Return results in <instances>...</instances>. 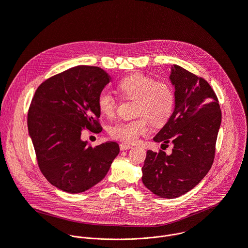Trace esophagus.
Returning a JSON list of instances; mask_svg holds the SVG:
<instances>
[{"mask_svg":"<svg viewBox=\"0 0 248 248\" xmlns=\"http://www.w3.org/2000/svg\"><path fill=\"white\" fill-rule=\"evenodd\" d=\"M132 146L129 145V144H124V143H121L120 144V149L122 151H124V150H128V149H131Z\"/></svg>","mask_w":248,"mask_h":248,"instance_id":"obj_1","label":"esophagus"}]
</instances>
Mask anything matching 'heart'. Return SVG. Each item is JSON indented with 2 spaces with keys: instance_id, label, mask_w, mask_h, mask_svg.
I'll return each instance as SVG.
<instances>
[{
  "instance_id": "heart-1",
  "label": "heart",
  "mask_w": 248,
  "mask_h": 248,
  "mask_svg": "<svg viewBox=\"0 0 248 248\" xmlns=\"http://www.w3.org/2000/svg\"><path fill=\"white\" fill-rule=\"evenodd\" d=\"M118 88L124 98L136 99L135 115L138 118L114 124L111 135L126 143H134L140 135L149 131L150 122L159 126L168 122L172 114L175 94L172 86L141 73H133L120 80ZM97 105L106 117H113L118 108V100L108 91L98 95Z\"/></svg>"
}]
</instances>
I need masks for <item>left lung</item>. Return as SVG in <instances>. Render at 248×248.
Listing matches in <instances>:
<instances>
[{"mask_svg":"<svg viewBox=\"0 0 248 248\" xmlns=\"http://www.w3.org/2000/svg\"><path fill=\"white\" fill-rule=\"evenodd\" d=\"M170 79L175 89L174 110L153 139L171 143L172 152L148 150L142 167L144 186L168 199L186 194L207 174L222 121L218 98L204 78L173 64Z\"/></svg>","mask_w":248,"mask_h":248,"instance_id":"obj_1","label":"left lung"}]
</instances>
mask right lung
<instances>
[{"instance_id":"right-lung-1","label":"right lung","mask_w":248,"mask_h":248,"mask_svg":"<svg viewBox=\"0 0 248 248\" xmlns=\"http://www.w3.org/2000/svg\"><path fill=\"white\" fill-rule=\"evenodd\" d=\"M110 80L98 66L78 65L35 91L27 116L29 135L41 172L61 190H88L105 178L120 152L114 141L92 147L80 138L84 128L102 131L97 98Z\"/></svg>"}]
</instances>
